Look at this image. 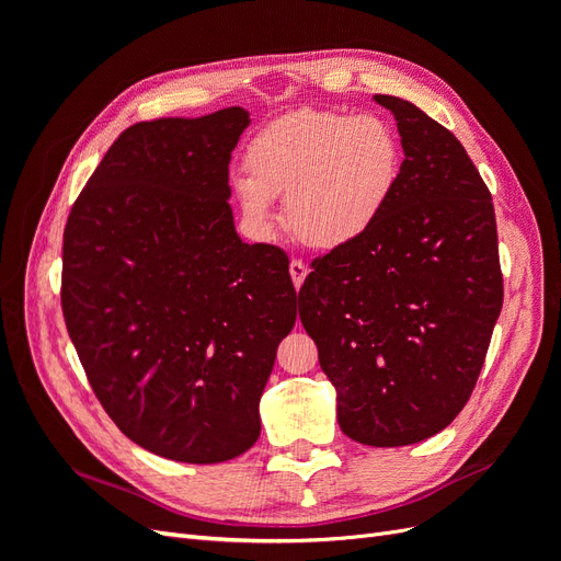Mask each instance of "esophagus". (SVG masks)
Here are the masks:
<instances>
[{"mask_svg": "<svg viewBox=\"0 0 561 561\" xmlns=\"http://www.w3.org/2000/svg\"><path fill=\"white\" fill-rule=\"evenodd\" d=\"M307 274H309L307 264L299 262V260H293V262H290V276H293V283H295L297 290H299V287H301L304 278H307Z\"/></svg>", "mask_w": 561, "mask_h": 561, "instance_id": "34e87169", "label": "esophagus"}]
</instances>
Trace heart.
<instances>
[{
	"label": "heart",
	"instance_id": "b5f03b06",
	"mask_svg": "<svg viewBox=\"0 0 561 561\" xmlns=\"http://www.w3.org/2000/svg\"><path fill=\"white\" fill-rule=\"evenodd\" d=\"M233 194L248 225L268 236L274 198L301 243L342 250L379 225L402 175L398 133L377 114L299 110L252 135Z\"/></svg>",
	"mask_w": 561,
	"mask_h": 561
}]
</instances>
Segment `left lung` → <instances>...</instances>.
Returning a JSON list of instances; mask_svg holds the SVG:
<instances>
[{"mask_svg":"<svg viewBox=\"0 0 561 561\" xmlns=\"http://www.w3.org/2000/svg\"><path fill=\"white\" fill-rule=\"evenodd\" d=\"M402 175L379 225L313 262L299 318L336 390L339 428L369 447L445 431L480 377L503 307L494 203L463 145L410 100Z\"/></svg>","mask_w":561,"mask_h":561,"instance_id":"1","label":"left lung"}]
</instances>
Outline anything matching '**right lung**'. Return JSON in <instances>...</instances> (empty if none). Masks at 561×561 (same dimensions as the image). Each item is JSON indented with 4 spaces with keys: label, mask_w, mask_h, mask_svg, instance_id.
I'll list each match as a JSON object with an SVG mask.
<instances>
[{
    "label": "right lung",
    "mask_w": 561,
    "mask_h": 561,
    "mask_svg": "<svg viewBox=\"0 0 561 561\" xmlns=\"http://www.w3.org/2000/svg\"><path fill=\"white\" fill-rule=\"evenodd\" d=\"M250 112L126 128L67 217L62 313L126 437L180 463L257 443L260 398L297 320L287 254L243 243L229 161Z\"/></svg>",
    "instance_id": "right-lung-1"
}]
</instances>
